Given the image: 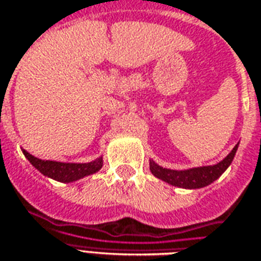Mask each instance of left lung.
Masks as SVG:
<instances>
[{
    "mask_svg": "<svg viewBox=\"0 0 261 261\" xmlns=\"http://www.w3.org/2000/svg\"><path fill=\"white\" fill-rule=\"evenodd\" d=\"M237 148H238V144L232 148V151L224 160L220 161L216 165L201 166V168H193L187 170H172L158 166L154 162H150V170L155 177L172 186H177L183 189H199L215 181L230 166L234 160Z\"/></svg>",
    "mask_w": 261,
    "mask_h": 261,
    "instance_id": "left-lung-1",
    "label": "left lung"
}]
</instances>
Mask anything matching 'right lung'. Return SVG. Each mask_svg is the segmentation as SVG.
Wrapping results in <instances>:
<instances>
[{"mask_svg":"<svg viewBox=\"0 0 261 261\" xmlns=\"http://www.w3.org/2000/svg\"><path fill=\"white\" fill-rule=\"evenodd\" d=\"M23 154L26 155L27 160L30 161L31 165L35 166L42 175L48 176L50 179L58 180V181H62V183L75 181V180L82 179L85 176L96 173L103 165L101 156L92 161V162H88V164H66V162L44 161L40 160V158H35L26 150H23Z\"/></svg>","mask_w":261,"mask_h":261,"instance_id":"1","label":"right lung"}]
</instances>
